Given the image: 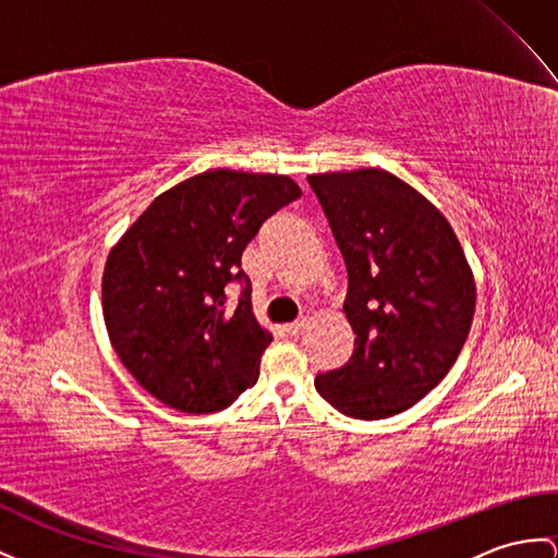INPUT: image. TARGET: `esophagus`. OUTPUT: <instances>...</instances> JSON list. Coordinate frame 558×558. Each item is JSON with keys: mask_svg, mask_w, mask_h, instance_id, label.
Returning a JSON list of instances; mask_svg holds the SVG:
<instances>
[{"mask_svg": "<svg viewBox=\"0 0 558 558\" xmlns=\"http://www.w3.org/2000/svg\"><path fill=\"white\" fill-rule=\"evenodd\" d=\"M305 324H307V319L291 322V324H287V331H289L291 336H301V333H303V329H305Z\"/></svg>", "mask_w": 558, "mask_h": 558, "instance_id": "1", "label": "esophagus"}]
</instances>
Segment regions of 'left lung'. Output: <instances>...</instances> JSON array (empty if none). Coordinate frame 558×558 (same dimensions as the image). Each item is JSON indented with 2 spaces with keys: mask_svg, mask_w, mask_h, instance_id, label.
<instances>
[{
  "mask_svg": "<svg viewBox=\"0 0 558 558\" xmlns=\"http://www.w3.org/2000/svg\"><path fill=\"white\" fill-rule=\"evenodd\" d=\"M348 269L345 317L355 350L319 374V396L352 418L410 410L466 343L475 283L450 222L386 170L310 174Z\"/></svg>",
  "mask_w": 558,
  "mask_h": 558,
  "instance_id": "8db88e82",
  "label": "left lung"
}]
</instances>
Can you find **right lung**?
Segmentation results:
<instances>
[{"instance_id":"right-lung-1","label":"right lung","mask_w":558,"mask_h":558,"mask_svg":"<svg viewBox=\"0 0 558 558\" xmlns=\"http://www.w3.org/2000/svg\"><path fill=\"white\" fill-rule=\"evenodd\" d=\"M295 198L301 189L283 174L201 172L160 194L108 253V338L156 400L213 414L255 386L271 336L253 315L241 255ZM229 282L240 283L236 304Z\"/></svg>"}]
</instances>
